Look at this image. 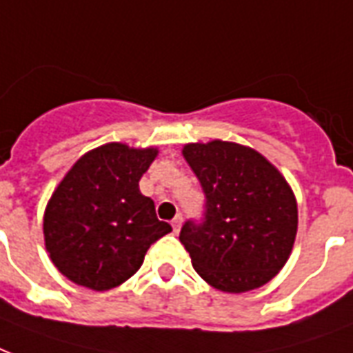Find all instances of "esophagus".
<instances>
[{"label":"esophagus","instance_id":"34e87169","mask_svg":"<svg viewBox=\"0 0 353 353\" xmlns=\"http://www.w3.org/2000/svg\"><path fill=\"white\" fill-rule=\"evenodd\" d=\"M181 224H183V216L181 214H177L176 219L172 220V230H174V233H179V230H181Z\"/></svg>","mask_w":353,"mask_h":353}]
</instances>
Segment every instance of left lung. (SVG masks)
<instances>
[{"label": "left lung", "mask_w": 353, "mask_h": 353, "mask_svg": "<svg viewBox=\"0 0 353 353\" xmlns=\"http://www.w3.org/2000/svg\"><path fill=\"white\" fill-rule=\"evenodd\" d=\"M183 157L205 194L203 220H188L179 241L214 289L246 292L283 268L298 230L292 188L259 152L235 142L187 144Z\"/></svg>", "instance_id": "obj_1"}]
</instances>
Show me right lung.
Wrapping results in <instances>:
<instances>
[{"label":"right lung","instance_id":"add662e5","mask_svg":"<svg viewBox=\"0 0 353 353\" xmlns=\"http://www.w3.org/2000/svg\"><path fill=\"white\" fill-rule=\"evenodd\" d=\"M157 153L109 142L85 153L59 183L46 207L44 241L70 281L114 289L141 268L153 242L170 233L139 188Z\"/></svg>","mask_w":353,"mask_h":353}]
</instances>
